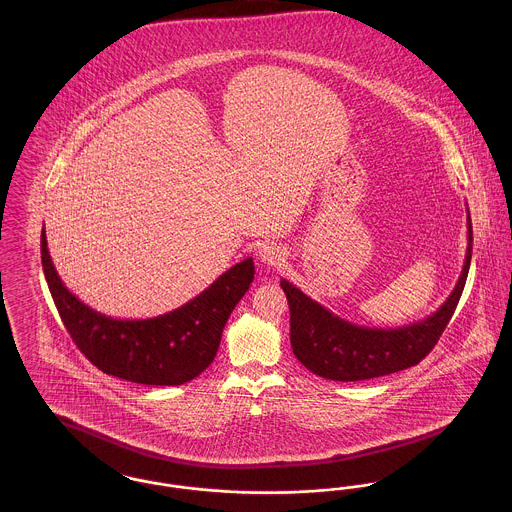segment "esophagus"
I'll list each match as a JSON object with an SVG mask.
<instances>
[{
  "instance_id": "obj_1",
  "label": "esophagus",
  "mask_w": 512,
  "mask_h": 512,
  "mask_svg": "<svg viewBox=\"0 0 512 512\" xmlns=\"http://www.w3.org/2000/svg\"><path fill=\"white\" fill-rule=\"evenodd\" d=\"M259 259L268 267H280L284 263V251L276 245H263L259 249Z\"/></svg>"
}]
</instances>
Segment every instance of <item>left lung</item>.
<instances>
[{
    "mask_svg": "<svg viewBox=\"0 0 512 512\" xmlns=\"http://www.w3.org/2000/svg\"><path fill=\"white\" fill-rule=\"evenodd\" d=\"M468 247L455 290L438 311L401 328H368L347 322L307 297L288 280L280 286L290 305L293 355L313 374L336 382H357L418 365L438 343L463 295L472 259V220L466 215Z\"/></svg>",
    "mask_w": 512,
    "mask_h": 512,
    "instance_id": "1",
    "label": "left lung"
}]
</instances>
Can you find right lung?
Instances as JSON below:
<instances>
[{"instance_id": "right-lung-1", "label": "right lung", "mask_w": 512, "mask_h": 512, "mask_svg": "<svg viewBox=\"0 0 512 512\" xmlns=\"http://www.w3.org/2000/svg\"><path fill=\"white\" fill-rule=\"evenodd\" d=\"M42 267L61 320L86 359L109 376L146 386H182L213 363L224 324L255 274L247 257L171 313L121 320L90 309L67 290L51 263L44 230Z\"/></svg>"}]
</instances>
